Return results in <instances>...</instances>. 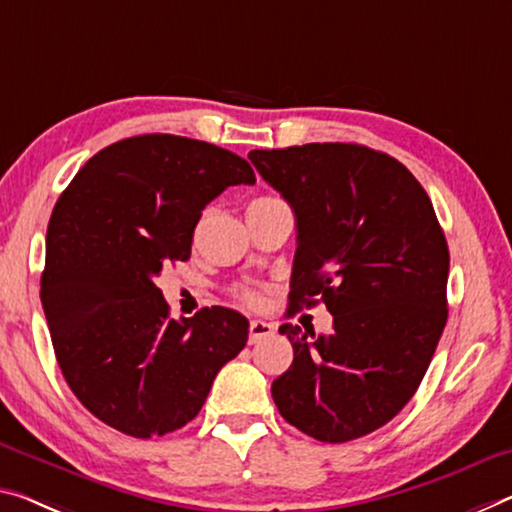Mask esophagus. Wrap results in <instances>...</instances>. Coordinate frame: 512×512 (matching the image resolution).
I'll list each match as a JSON object with an SVG mask.
<instances>
[{
  "instance_id": "34e87169",
  "label": "esophagus",
  "mask_w": 512,
  "mask_h": 512,
  "mask_svg": "<svg viewBox=\"0 0 512 512\" xmlns=\"http://www.w3.org/2000/svg\"><path fill=\"white\" fill-rule=\"evenodd\" d=\"M277 332V327L272 325V322H265V320H251L249 322V343H258L263 341V338H270Z\"/></svg>"
}]
</instances>
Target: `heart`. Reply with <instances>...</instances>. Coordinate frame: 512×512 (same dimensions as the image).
<instances>
[{"mask_svg": "<svg viewBox=\"0 0 512 512\" xmlns=\"http://www.w3.org/2000/svg\"><path fill=\"white\" fill-rule=\"evenodd\" d=\"M265 199H270V196H261V199H256V201H265ZM240 300L249 306H258L261 304V293H258V290H242Z\"/></svg>", "mask_w": 512, "mask_h": 512, "instance_id": "heart-1", "label": "heart"}]
</instances>
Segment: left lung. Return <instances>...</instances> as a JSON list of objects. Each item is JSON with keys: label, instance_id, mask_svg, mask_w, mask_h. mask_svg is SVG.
I'll return each mask as SVG.
<instances>
[{"label": "left lung", "instance_id": "1", "mask_svg": "<svg viewBox=\"0 0 512 512\" xmlns=\"http://www.w3.org/2000/svg\"><path fill=\"white\" fill-rule=\"evenodd\" d=\"M249 160L295 212L288 316L318 302L334 316L329 336L279 327L295 357L272 382L274 405L318 442L364 437L410 403L444 332L448 247L435 208L407 167L368 146Z\"/></svg>", "mask_w": 512, "mask_h": 512}]
</instances>
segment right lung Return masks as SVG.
<instances>
[{"instance_id": "right-lung-1", "label": "right lung", "mask_w": 512, "mask_h": 512, "mask_svg": "<svg viewBox=\"0 0 512 512\" xmlns=\"http://www.w3.org/2000/svg\"><path fill=\"white\" fill-rule=\"evenodd\" d=\"M242 183L254 169L226 148L139 135L93 155L52 210L41 302L54 355L77 400L123 435L183 428L245 348L238 311L174 320L155 286L162 265L190 258L201 210Z\"/></svg>"}]
</instances>
